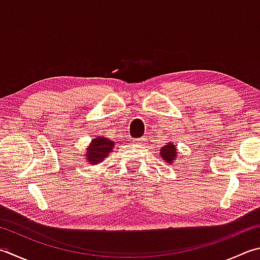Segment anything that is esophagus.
<instances>
[{
	"instance_id": "esophagus-1",
	"label": "esophagus",
	"mask_w": 260,
	"mask_h": 260,
	"mask_svg": "<svg viewBox=\"0 0 260 260\" xmlns=\"http://www.w3.org/2000/svg\"><path fill=\"white\" fill-rule=\"evenodd\" d=\"M137 143H138L139 145H145L146 144V138H140L137 140Z\"/></svg>"
}]
</instances>
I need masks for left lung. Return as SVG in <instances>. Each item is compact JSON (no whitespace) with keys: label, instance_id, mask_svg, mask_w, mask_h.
Masks as SVG:
<instances>
[{"label":"left lung","instance_id":"8db88e82","mask_svg":"<svg viewBox=\"0 0 260 260\" xmlns=\"http://www.w3.org/2000/svg\"><path fill=\"white\" fill-rule=\"evenodd\" d=\"M178 149H176V145L174 141H169L165 146L160 147L159 149V155L160 158L163 159L164 163L169 165H174L176 164L175 160L178 158Z\"/></svg>","mask_w":260,"mask_h":260}]
</instances>
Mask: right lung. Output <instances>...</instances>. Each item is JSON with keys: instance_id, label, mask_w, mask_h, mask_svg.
<instances>
[{"instance_id": "add662e5", "label": "right lung", "mask_w": 260, "mask_h": 260, "mask_svg": "<svg viewBox=\"0 0 260 260\" xmlns=\"http://www.w3.org/2000/svg\"><path fill=\"white\" fill-rule=\"evenodd\" d=\"M115 143L113 140L104 136H97L95 139L90 141L89 146L87 147L84 156L87 164L97 165L104 161V159L113 150Z\"/></svg>"}]
</instances>
